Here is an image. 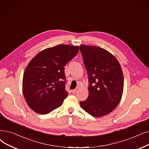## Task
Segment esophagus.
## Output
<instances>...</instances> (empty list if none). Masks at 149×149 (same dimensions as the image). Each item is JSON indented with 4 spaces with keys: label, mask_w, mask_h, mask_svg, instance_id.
<instances>
[{
    "label": "esophagus",
    "mask_w": 149,
    "mask_h": 149,
    "mask_svg": "<svg viewBox=\"0 0 149 149\" xmlns=\"http://www.w3.org/2000/svg\"><path fill=\"white\" fill-rule=\"evenodd\" d=\"M77 89H73V90H72V93L73 94H75V93H77Z\"/></svg>",
    "instance_id": "34e87169"
}]
</instances>
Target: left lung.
Here are the masks:
<instances>
[{
    "label": "left lung",
    "instance_id": "left-lung-1",
    "mask_svg": "<svg viewBox=\"0 0 149 149\" xmlns=\"http://www.w3.org/2000/svg\"><path fill=\"white\" fill-rule=\"evenodd\" d=\"M84 64L88 75V98L81 107L93 117L111 113L119 103L124 89V77L117 59L98 46L81 45Z\"/></svg>",
    "mask_w": 149,
    "mask_h": 149
}]
</instances>
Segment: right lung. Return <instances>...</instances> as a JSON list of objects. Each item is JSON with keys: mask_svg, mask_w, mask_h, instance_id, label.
Returning a JSON list of instances; mask_svg holds the SVG:
<instances>
[{"mask_svg": "<svg viewBox=\"0 0 149 149\" xmlns=\"http://www.w3.org/2000/svg\"><path fill=\"white\" fill-rule=\"evenodd\" d=\"M78 46L61 44L38 54L25 70L22 91L28 105L46 114L60 107L68 95L64 66L79 52Z\"/></svg>", "mask_w": 149, "mask_h": 149, "instance_id": "obj_1", "label": "right lung"}]
</instances>
